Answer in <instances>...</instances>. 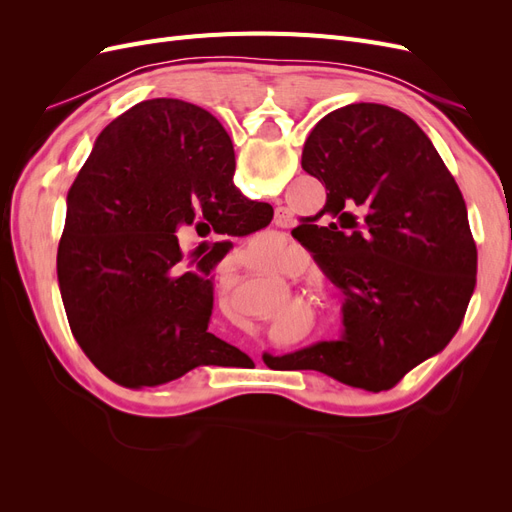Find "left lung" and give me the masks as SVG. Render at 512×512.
Returning a JSON list of instances; mask_svg holds the SVG:
<instances>
[{"instance_id":"1","label":"left lung","mask_w":512,"mask_h":512,"mask_svg":"<svg viewBox=\"0 0 512 512\" xmlns=\"http://www.w3.org/2000/svg\"><path fill=\"white\" fill-rule=\"evenodd\" d=\"M301 166L327 188V203L292 235L344 290L346 331L286 356L297 369L389 391L444 350L466 316L476 286L466 203L429 136L384 104L322 117Z\"/></svg>"}]
</instances>
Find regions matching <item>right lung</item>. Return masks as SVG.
Listing matches in <instances>:
<instances>
[{
	"label": "right lung",
	"instance_id": "1",
	"mask_svg": "<svg viewBox=\"0 0 512 512\" xmlns=\"http://www.w3.org/2000/svg\"><path fill=\"white\" fill-rule=\"evenodd\" d=\"M232 175L222 123L183 100L138 102L96 138L68 192L57 280L72 335L106 378L143 389L252 361L207 331L220 250L181 271L177 241L194 222L222 235L271 222L273 209L247 200Z\"/></svg>",
	"mask_w": 512,
	"mask_h": 512
}]
</instances>
